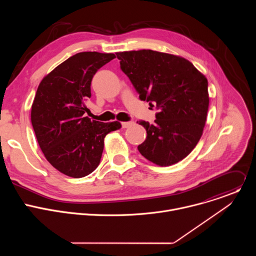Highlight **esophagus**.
I'll return each mask as SVG.
<instances>
[{
    "mask_svg": "<svg viewBox=\"0 0 256 256\" xmlns=\"http://www.w3.org/2000/svg\"><path fill=\"white\" fill-rule=\"evenodd\" d=\"M132 124H134L132 122H122V126L124 128H128L132 126Z\"/></svg>",
    "mask_w": 256,
    "mask_h": 256,
    "instance_id": "1",
    "label": "esophagus"
}]
</instances>
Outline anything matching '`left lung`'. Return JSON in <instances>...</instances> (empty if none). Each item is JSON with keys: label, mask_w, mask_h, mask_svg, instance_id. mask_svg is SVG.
<instances>
[{"label": "left lung", "mask_w": 256, "mask_h": 256, "mask_svg": "<svg viewBox=\"0 0 256 256\" xmlns=\"http://www.w3.org/2000/svg\"><path fill=\"white\" fill-rule=\"evenodd\" d=\"M140 99L156 105L154 124L140 120L147 138L138 152L159 166L184 159L198 142L208 109V80L188 60L151 50L116 52Z\"/></svg>", "instance_id": "obj_1"}]
</instances>
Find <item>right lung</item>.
Wrapping results in <instances>:
<instances>
[{
	"instance_id": "1",
	"label": "right lung",
	"mask_w": 256,
	"mask_h": 256,
	"mask_svg": "<svg viewBox=\"0 0 256 256\" xmlns=\"http://www.w3.org/2000/svg\"><path fill=\"white\" fill-rule=\"evenodd\" d=\"M114 54L84 52L66 60L40 82L31 107V124L46 160L74 178L92 173L99 165L104 138L120 122L91 120L85 114L96 72Z\"/></svg>"
}]
</instances>
